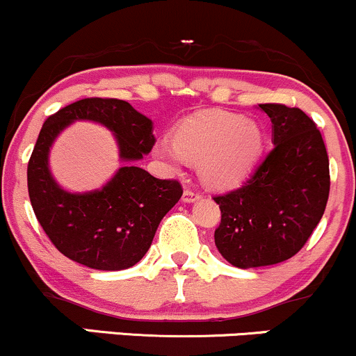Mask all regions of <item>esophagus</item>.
<instances>
[{"label":"esophagus","instance_id":"34e87169","mask_svg":"<svg viewBox=\"0 0 356 356\" xmlns=\"http://www.w3.org/2000/svg\"><path fill=\"white\" fill-rule=\"evenodd\" d=\"M200 197H202V193L200 191H195L191 188H186L185 191H183V202H195V200H198Z\"/></svg>","mask_w":356,"mask_h":356}]
</instances>
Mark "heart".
I'll return each instance as SVG.
<instances>
[{"instance_id":"obj_1","label":"heart","mask_w":356,"mask_h":356,"mask_svg":"<svg viewBox=\"0 0 356 356\" xmlns=\"http://www.w3.org/2000/svg\"><path fill=\"white\" fill-rule=\"evenodd\" d=\"M262 146L264 134L257 122L225 111H210L183 121L175 138L159 143L156 153L175 165L188 159L200 163L207 181L229 186L252 170Z\"/></svg>"}]
</instances>
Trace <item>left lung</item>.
<instances>
[{
    "label": "left lung",
    "mask_w": 356,
    "mask_h": 356,
    "mask_svg": "<svg viewBox=\"0 0 356 356\" xmlns=\"http://www.w3.org/2000/svg\"><path fill=\"white\" fill-rule=\"evenodd\" d=\"M274 146L238 188L215 195V245L232 266H273L305 247L330 197V159L316 122L298 107L259 104Z\"/></svg>",
    "instance_id": "left-lung-1"
}]
</instances>
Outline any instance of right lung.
<instances>
[{"label": "right lung", "mask_w": 356, "mask_h": 356, "mask_svg": "<svg viewBox=\"0 0 356 356\" xmlns=\"http://www.w3.org/2000/svg\"><path fill=\"white\" fill-rule=\"evenodd\" d=\"M75 119L109 127L124 161L141 159L153 149V122L121 99H81L43 122L28 161V195L50 242L65 257L92 269H127L147 252L161 218L181 198V183L127 165L102 190L63 191L49 171V151L60 131Z\"/></svg>", "instance_id": "add662e5"}]
</instances>
